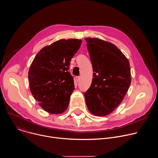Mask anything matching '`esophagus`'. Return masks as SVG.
Listing matches in <instances>:
<instances>
[{
	"label": "esophagus",
	"mask_w": 158,
	"mask_h": 158,
	"mask_svg": "<svg viewBox=\"0 0 158 158\" xmlns=\"http://www.w3.org/2000/svg\"><path fill=\"white\" fill-rule=\"evenodd\" d=\"M80 79H81L80 76H77V77H76V80L77 81V82H79V81H80Z\"/></svg>",
	"instance_id": "1"
}]
</instances>
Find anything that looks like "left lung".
Wrapping results in <instances>:
<instances>
[{
	"instance_id": "1",
	"label": "left lung",
	"mask_w": 158,
	"mask_h": 158,
	"mask_svg": "<svg viewBox=\"0 0 158 158\" xmlns=\"http://www.w3.org/2000/svg\"><path fill=\"white\" fill-rule=\"evenodd\" d=\"M93 78L84 93L87 107L97 116L110 114L122 102L131 83L130 63L112 43L87 38Z\"/></svg>"
}]
</instances>
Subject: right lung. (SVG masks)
Listing matches in <instances>:
<instances>
[{"mask_svg":"<svg viewBox=\"0 0 158 158\" xmlns=\"http://www.w3.org/2000/svg\"><path fill=\"white\" fill-rule=\"evenodd\" d=\"M81 43L77 39L55 41L41 49L30 66V91L40 106L49 113L61 114L68 107L74 90L69 66Z\"/></svg>","mask_w":158,"mask_h":158,"instance_id":"right-lung-1","label":"right lung"}]
</instances>
